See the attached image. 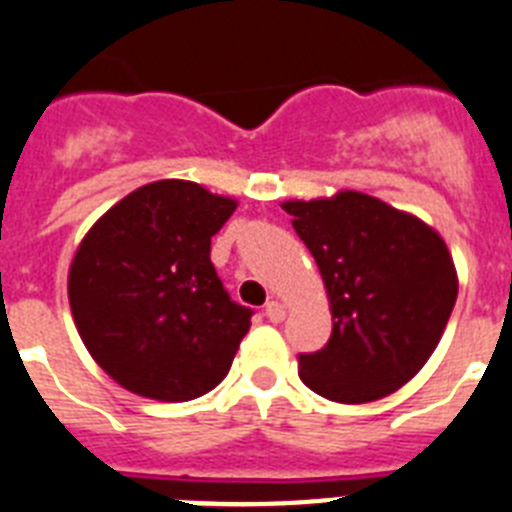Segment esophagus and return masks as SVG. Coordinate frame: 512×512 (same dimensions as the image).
Instances as JSON below:
<instances>
[{
	"instance_id": "1",
	"label": "esophagus",
	"mask_w": 512,
	"mask_h": 512,
	"mask_svg": "<svg viewBox=\"0 0 512 512\" xmlns=\"http://www.w3.org/2000/svg\"><path fill=\"white\" fill-rule=\"evenodd\" d=\"M264 314H266V319H269V322L277 324V322H282V319H285L287 311H285V306H282L280 301H269L264 306Z\"/></svg>"
}]
</instances>
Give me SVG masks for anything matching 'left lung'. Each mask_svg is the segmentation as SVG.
Returning a JSON list of instances; mask_svg holds the SVG:
<instances>
[{
  "instance_id": "8db88e82",
  "label": "left lung",
  "mask_w": 512,
  "mask_h": 512,
  "mask_svg": "<svg viewBox=\"0 0 512 512\" xmlns=\"http://www.w3.org/2000/svg\"><path fill=\"white\" fill-rule=\"evenodd\" d=\"M314 256L332 311L319 353L298 358L306 387L335 403H371L411 382L458 298V272L434 227L361 190L285 201Z\"/></svg>"
}]
</instances>
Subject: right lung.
<instances>
[{"instance_id":"1","label":"right lung","mask_w":512,"mask_h":512,"mask_svg":"<svg viewBox=\"0 0 512 512\" xmlns=\"http://www.w3.org/2000/svg\"><path fill=\"white\" fill-rule=\"evenodd\" d=\"M238 209L190 180L141 185L80 240L67 298L91 358L125 390L185 403L232 366L251 311L230 301L211 238Z\"/></svg>"}]
</instances>
